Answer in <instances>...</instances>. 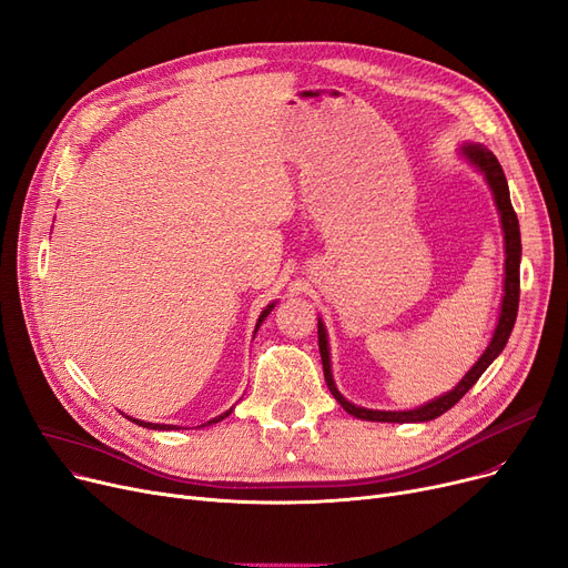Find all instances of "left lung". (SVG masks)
<instances>
[{"instance_id": "left-lung-1", "label": "left lung", "mask_w": 568, "mask_h": 568, "mask_svg": "<svg viewBox=\"0 0 568 568\" xmlns=\"http://www.w3.org/2000/svg\"><path fill=\"white\" fill-rule=\"evenodd\" d=\"M462 155L485 176L491 194H495V202H497V209L501 215L504 241H506V281H504V302H501V313H499L495 336H491L487 351L480 355V359L471 368H468V374L457 383V387L443 394V397H438L420 408H413V410H372V408H362V406L351 404L336 389L334 378H332V366H329L327 332H325L323 320H317V345H320V357H323V372H325L327 387L334 394V399L351 415L359 417V420H372V423H427V420H434V417L450 410L464 397V394L476 385V381L485 374V368L501 355V351L508 343V336L513 332L515 317H517V304H520V257H523L520 223H517V215L510 204V192H508L504 169H501L499 160L495 158V153L487 151V148L480 143H466V145H462Z\"/></svg>"}]
</instances>
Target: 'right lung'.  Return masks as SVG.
<instances>
[{
	"instance_id": "right-lung-1",
	"label": "right lung",
	"mask_w": 568,
	"mask_h": 568,
	"mask_svg": "<svg viewBox=\"0 0 568 568\" xmlns=\"http://www.w3.org/2000/svg\"><path fill=\"white\" fill-rule=\"evenodd\" d=\"M276 304H268L264 311H262V315H260V320H257V327L262 325V320L271 313V308H274ZM257 327H255V332H257ZM232 413V408L227 410V413H223V415H217V417H213V420H209L206 425H213V423H220V420H225V417ZM128 420H132V423H136L139 427H145V429H181V427H176V425H155V423H141V420H134V417H128ZM206 425H202V427H206Z\"/></svg>"
}]
</instances>
